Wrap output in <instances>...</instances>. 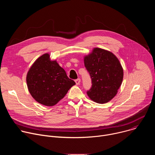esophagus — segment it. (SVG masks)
<instances>
[{
	"mask_svg": "<svg viewBox=\"0 0 155 155\" xmlns=\"http://www.w3.org/2000/svg\"><path fill=\"white\" fill-rule=\"evenodd\" d=\"M75 83H76V84H80V81H81V80L80 79V78H77V79H76L75 80Z\"/></svg>",
	"mask_w": 155,
	"mask_h": 155,
	"instance_id": "1",
	"label": "esophagus"
}]
</instances>
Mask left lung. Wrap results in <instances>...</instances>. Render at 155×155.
Wrapping results in <instances>:
<instances>
[{
	"mask_svg": "<svg viewBox=\"0 0 155 155\" xmlns=\"http://www.w3.org/2000/svg\"><path fill=\"white\" fill-rule=\"evenodd\" d=\"M84 66L91 79L86 93L99 104L108 102L118 92L123 78V70L118 58L111 52L96 48L84 57Z\"/></svg>",
	"mask_w": 155,
	"mask_h": 155,
	"instance_id": "1",
	"label": "left lung"
}]
</instances>
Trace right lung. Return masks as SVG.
<instances>
[{
    "label": "right lung",
    "instance_id": "right-lung-1",
    "mask_svg": "<svg viewBox=\"0 0 155 155\" xmlns=\"http://www.w3.org/2000/svg\"><path fill=\"white\" fill-rule=\"evenodd\" d=\"M26 81L33 98L46 106L56 104L75 84L56 61L50 60L48 53L34 62L27 74Z\"/></svg>",
    "mask_w": 155,
    "mask_h": 155
}]
</instances>
